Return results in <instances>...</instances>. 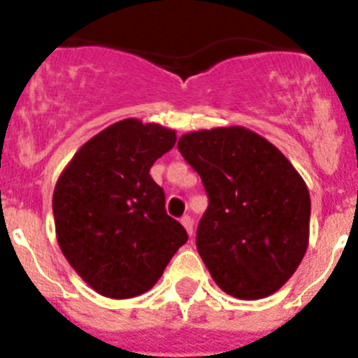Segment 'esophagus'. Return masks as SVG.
Wrapping results in <instances>:
<instances>
[{"mask_svg":"<svg viewBox=\"0 0 358 358\" xmlns=\"http://www.w3.org/2000/svg\"><path fill=\"white\" fill-rule=\"evenodd\" d=\"M181 224L185 226L186 233H188L189 236L194 235V220H192V217H188V215H185V217L181 218Z\"/></svg>","mask_w":358,"mask_h":358,"instance_id":"34e87169","label":"esophagus"}]
</instances>
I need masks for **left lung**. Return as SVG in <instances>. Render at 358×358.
<instances>
[{"instance_id":"1","label":"left lung","mask_w":358,"mask_h":358,"mask_svg":"<svg viewBox=\"0 0 358 358\" xmlns=\"http://www.w3.org/2000/svg\"><path fill=\"white\" fill-rule=\"evenodd\" d=\"M177 148L210 199L197 251L215 283L248 301L280 290L308 248L310 194L299 172L240 125L188 132Z\"/></svg>"}]
</instances>
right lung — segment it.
I'll use <instances>...</instances> for the list:
<instances>
[{
  "label": "right lung",
  "instance_id": "add662e5",
  "mask_svg": "<svg viewBox=\"0 0 358 358\" xmlns=\"http://www.w3.org/2000/svg\"><path fill=\"white\" fill-rule=\"evenodd\" d=\"M176 140L173 129L125 118L85 141L57 179V242L100 296L129 299L150 290L188 240L148 173Z\"/></svg>",
  "mask_w": 358,
  "mask_h": 358
}]
</instances>
